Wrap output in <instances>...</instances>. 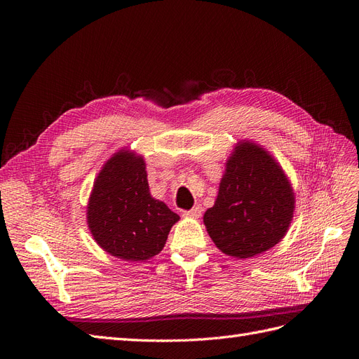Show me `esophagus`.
Wrapping results in <instances>:
<instances>
[{
	"label": "esophagus",
	"mask_w": 359,
	"mask_h": 359,
	"mask_svg": "<svg viewBox=\"0 0 359 359\" xmlns=\"http://www.w3.org/2000/svg\"><path fill=\"white\" fill-rule=\"evenodd\" d=\"M182 215L184 217H191V219H199V217L202 215V206H194V208L191 210H187V211H182Z\"/></svg>",
	"instance_id": "1"
}]
</instances>
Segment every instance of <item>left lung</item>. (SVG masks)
<instances>
[{"instance_id":"left-lung-1","label":"left lung","mask_w":359,"mask_h":359,"mask_svg":"<svg viewBox=\"0 0 359 359\" xmlns=\"http://www.w3.org/2000/svg\"><path fill=\"white\" fill-rule=\"evenodd\" d=\"M292 187L278 163L243 142L226 163L219 196L203 223L224 255L248 259L281 241L293 214Z\"/></svg>"}]
</instances>
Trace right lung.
I'll use <instances>...</instances> for the list:
<instances>
[{"instance_id":"right-lung-1","label":"right lung","mask_w":359,"mask_h":359,"mask_svg":"<svg viewBox=\"0 0 359 359\" xmlns=\"http://www.w3.org/2000/svg\"><path fill=\"white\" fill-rule=\"evenodd\" d=\"M86 219L104 252L142 262L161 252L180 215L151 198L144 158L119 151L94 182Z\"/></svg>"}]
</instances>
